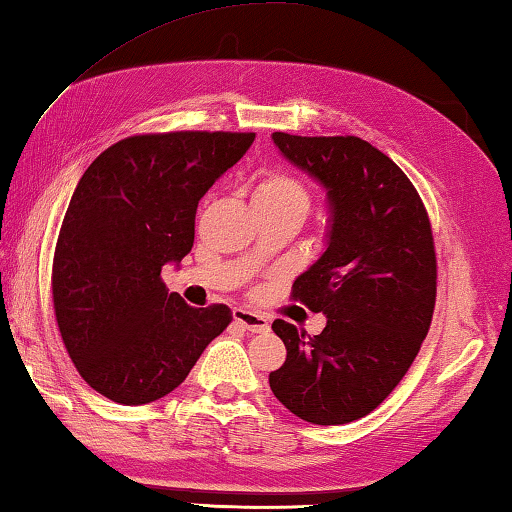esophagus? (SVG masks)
I'll return each instance as SVG.
<instances>
[{
	"label": "esophagus",
	"mask_w": 512,
	"mask_h": 512,
	"mask_svg": "<svg viewBox=\"0 0 512 512\" xmlns=\"http://www.w3.org/2000/svg\"><path fill=\"white\" fill-rule=\"evenodd\" d=\"M232 318H235V322H239L241 327L250 333H266L268 331V320L264 318V315H259L255 311L235 309L232 311Z\"/></svg>",
	"instance_id": "1"
}]
</instances>
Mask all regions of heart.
Masks as SVG:
<instances>
[{"label": "heart", "instance_id": "heart-1", "mask_svg": "<svg viewBox=\"0 0 512 512\" xmlns=\"http://www.w3.org/2000/svg\"><path fill=\"white\" fill-rule=\"evenodd\" d=\"M253 201H264L273 203V206H293L309 210L311 194L306 190V185L297 179V176L288 172H268L259 179L255 188Z\"/></svg>", "mask_w": 512, "mask_h": 512}]
</instances>
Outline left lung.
Here are the masks:
<instances>
[{
  "label": "left lung",
  "instance_id": "left-lung-1",
  "mask_svg": "<svg viewBox=\"0 0 512 512\" xmlns=\"http://www.w3.org/2000/svg\"><path fill=\"white\" fill-rule=\"evenodd\" d=\"M293 165L329 192L324 255L291 300L327 315L320 336L275 320L286 360L268 383L286 410L315 425L374 412L412 367L436 302L432 224L412 181L358 136L273 134Z\"/></svg>",
  "mask_w": 512,
  "mask_h": 512
}]
</instances>
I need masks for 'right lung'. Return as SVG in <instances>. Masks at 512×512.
<instances>
[{
  "label": "right lung",
  "mask_w": 512,
  "mask_h": 512,
  "mask_svg": "<svg viewBox=\"0 0 512 512\" xmlns=\"http://www.w3.org/2000/svg\"><path fill=\"white\" fill-rule=\"evenodd\" d=\"M253 132L136 134L82 174L53 255V311L89 387L120 405L163 398L232 322L167 293V262L194 244L199 199L253 145Z\"/></svg>",
  "instance_id": "1"
}]
</instances>
